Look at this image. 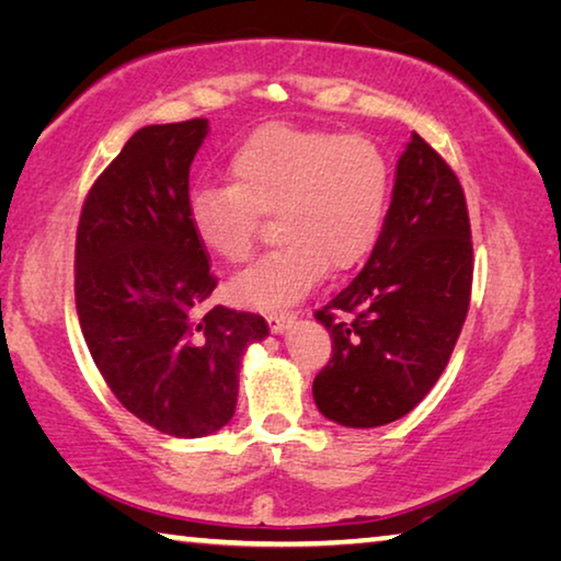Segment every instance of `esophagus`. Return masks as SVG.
Returning <instances> with one entry per match:
<instances>
[{
  "instance_id": "1",
  "label": "esophagus",
  "mask_w": 561,
  "mask_h": 561,
  "mask_svg": "<svg viewBox=\"0 0 561 561\" xmlns=\"http://www.w3.org/2000/svg\"><path fill=\"white\" fill-rule=\"evenodd\" d=\"M265 318H268V325L273 333H283L293 321H296V313H293V310H286V313H268Z\"/></svg>"
}]
</instances>
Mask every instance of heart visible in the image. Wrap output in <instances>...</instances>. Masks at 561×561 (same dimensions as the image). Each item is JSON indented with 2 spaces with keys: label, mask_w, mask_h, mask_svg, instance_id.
Here are the masks:
<instances>
[{
  "label": "heart",
  "mask_w": 561,
  "mask_h": 561,
  "mask_svg": "<svg viewBox=\"0 0 561 561\" xmlns=\"http://www.w3.org/2000/svg\"><path fill=\"white\" fill-rule=\"evenodd\" d=\"M230 185L197 187L187 201L195 238L230 265L255 248L257 218L273 215L278 248L230 283L238 304H296L325 268L348 271L374 251L391 197V162L364 135L265 125L232 150Z\"/></svg>",
  "instance_id": "1"
}]
</instances>
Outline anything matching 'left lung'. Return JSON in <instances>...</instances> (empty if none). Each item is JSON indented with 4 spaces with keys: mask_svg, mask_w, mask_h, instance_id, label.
I'll use <instances>...</instances> for the list:
<instances>
[{
    "mask_svg": "<svg viewBox=\"0 0 561 561\" xmlns=\"http://www.w3.org/2000/svg\"><path fill=\"white\" fill-rule=\"evenodd\" d=\"M471 278L461 183L413 133L364 271L316 310L333 343L329 366L313 381L318 411L341 426L374 428L419 407L459 341Z\"/></svg>",
    "mask_w": 561,
    "mask_h": 561,
    "instance_id": "left-lung-1",
    "label": "left lung"
}]
</instances>
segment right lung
<instances>
[{"instance_id": "add662e5", "label": "right lung", "mask_w": 561, "mask_h": 561, "mask_svg": "<svg viewBox=\"0 0 561 561\" xmlns=\"http://www.w3.org/2000/svg\"><path fill=\"white\" fill-rule=\"evenodd\" d=\"M205 135L203 117L137 130L84 197L75 245L94 366L133 416L175 438L228 424L243 353L268 335L257 313H203L218 278L187 220V180Z\"/></svg>"}]
</instances>
